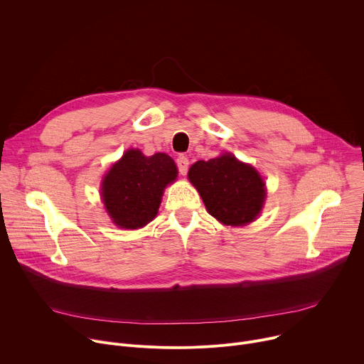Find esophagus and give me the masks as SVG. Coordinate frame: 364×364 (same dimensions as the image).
Here are the masks:
<instances>
[{"mask_svg":"<svg viewBox=\"0 0 364 364\" xmlns=\"http://www.w3.org/2000/svg\"><path fill=\"white\" fill-rule=\"evenodd\" d=\"M177 163V167H178V173L180 174H187V170H188V159L186 157V155H180V157L176 160Z\"/></svg>","mask_w":364,"mask_h":364,"instance_id":"obj_1","label":"esophagus"}]
</instances>
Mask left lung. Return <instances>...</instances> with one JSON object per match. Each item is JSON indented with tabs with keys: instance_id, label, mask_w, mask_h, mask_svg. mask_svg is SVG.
<instances>
[{
	"instance_id": "left-lung-1",
	"label": "left lung",
	"mask_w": 364,
	"mask_h": 364,
	"mask_svg": "<svg viewBox=\"0 0 364 364\" xmlns=\"http://www.w3.org/2000/svg\"><path fill=\"white\" fill-rule=\"evenodd\" d=\"M188 178L198 190L207 212L223 225L250 223L264 205V180L232 154L197 161L190 167Z\"/></svg>"
}]
</instances>
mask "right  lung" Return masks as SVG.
<instances>
[{
  "label": "right lung",
  "instance_id": "add662e5",
  "mask_svg": "<svg viewBox=\"0 0 364 364\" xmlns=\"http://www.w3.org/2000/svg\"><path fill=\"white\" fill-rule=\"evenodd\" d=\"M176 177L177 167L167 154L145 157L129 149L103 180V203L119 228H142L157 215L163 191Z\"/></svg>",
  "mask_w": 364,
  "mask_h": 364
}]
</instances>
